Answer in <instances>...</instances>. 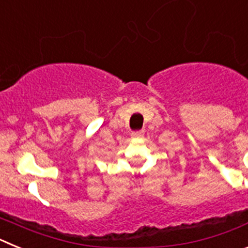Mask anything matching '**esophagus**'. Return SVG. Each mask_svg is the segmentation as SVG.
Wrapping results in <instances>:
<instances>
[{"instance_id":"1","label":"esophagus","mask_w":248,"mask_h":248,"mask_svg":"<svg viewBox=\"0 0 248 248\" xmlns=\"http://www.w3.org/2000/svg\"><path fill=\"white\" fill-rule=\"evenodd\" d=\"M141 137H143V131H134V133H131V138L139 139Z\"/></svg>"}]
</instances>
